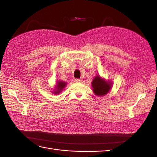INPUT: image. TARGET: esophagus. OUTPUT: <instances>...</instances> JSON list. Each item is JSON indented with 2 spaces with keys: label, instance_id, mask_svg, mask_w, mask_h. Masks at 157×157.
<instances>
[{
  "label": "esophagus",
  "instance_id": "1",
  "mask_svg": "<svg viewBox=\"0 0 157 157\" xmlns=\"http://www.w3.org/2000/svg\"><path fill=\"white\" fill-rule=\"evenodd\" d=\"M75 82H77V83H80V82H82V80L81 79H78V78H76L75 80Z\"/></svg>",
  "mask_w": 157,
  "mask_h": 157
}]
</instances>
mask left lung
I'll use <instances>...</instances> for the list:
<instances>
[{
    "label": "left lung",
    "mask_w": 157,
    "mask_h": 157,
    "mask_svg": "<svg viewBox=\"0 0 157 157\" xmlns=\"http://www.w3.org/2000/svg\"><path fill=\"white\" fill-rule=\"evenodd\" d=\"M113 86L111 80H105L98 75L94 77L92 82V87L95 95L98 96H103L110 92Z\"/></svg>",
    "instance_id": "8db88e82"
}]
</instances>
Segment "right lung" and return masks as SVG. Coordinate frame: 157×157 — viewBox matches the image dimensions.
<instances>
[{"mask_svg":"<svg viewBox=\"0 0 157 157\" xmlns=\"http://www.w3.org/2000/svg\"><path fill=\"white\" fill-rule=\"evenodd\" d=\"M67 86V82H65L62 80H57L56 84L54 86V88H53V91H52L53 94L58 95Z\"/></svg>","mask_w":157,"mask_h":157,"instance_id":"right-lung-1","label":"right lung"}]
</instances>
